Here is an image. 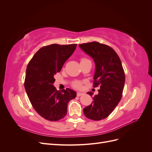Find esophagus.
Returning a JSON list of instances; mask_svg holds the SVG:
<instances>
[{"mask_svg": "<svg viewBox=\"0 0 152 152\" xmlns=\"http://www.w3.org/2000/svg\"><path fill=\"white\" fill-rule=\"evenodd\" d=\"M83 94H84V93H80V92H77V96H80L83 95Z\"/></svg>", "mask_w": 152, "mask_h": 152, "instance_id": "1", "label": "esophagus"}]
</instances>
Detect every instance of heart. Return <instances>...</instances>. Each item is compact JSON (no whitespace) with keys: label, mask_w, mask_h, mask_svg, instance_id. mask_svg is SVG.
Returning a JSON list of instances; mask_svg holds the SVG:
<instances>
[{"label":"heart","mask_w":152,"mask_h":152,"mask_svg":"<svg viewBox=\"0 0 152 152\" xmlns=\"http://www.w3.org/2000/svg\"><path fill=\"white\" fill-rule=\"evenodd\" d=\"M86 60H88L86 58H82L80 59V63L85 61ZM72 86L73 87H75L76 89H81L82 87V81H79V80H75L73 81L72 82Z\"/></svg>","instance_id":"b5f03b06"}]
</instances>
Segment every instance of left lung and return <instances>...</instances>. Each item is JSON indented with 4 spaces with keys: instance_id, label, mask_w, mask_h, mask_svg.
<instances>
[{
    "instance_id": "8db88e82",
    "label": "left lung",
    "mask_w": 152,
    "mask_h": 152,
    "mask_svg": "<svg viewBox=\"0 0 152 152\" xmlns=\"http://www.w3.org/2000/svg\"><path fill=\"white\" fill-rule=\"evenodd\" d=\"M84 51L93 58L96 70L93 87H99L98 94L94 95L93 102L84 108L85 116L93 121L108 117L122 98L125 84V73L120 58L107 45L98 42L79 44ZM87 94L93 96V93Z\"/></svg>"
}]
</instances>
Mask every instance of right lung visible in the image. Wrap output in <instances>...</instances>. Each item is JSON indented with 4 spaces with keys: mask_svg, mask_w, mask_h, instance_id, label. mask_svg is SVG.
<instances>
[{
    "mask_svg": "<svg viewBox=\"0 0 152 152\" xmlns=\"http://www.w3.org/2000/svg\"><path fill=\"white\" fill-rule=\"evenodd\" d=\"M76 46V44L44 46L27 66L24 84L26 94L35 111L49 121H58L65 117L68 102L77 96L76 92L70 89L60 91L53 86L54 75L61 71Z\"/></svg>",
    "mask_w": 152,
    "mask_h": 152,
    "instance_id": "1",
    "label": "right lung"
}]
</instances>
